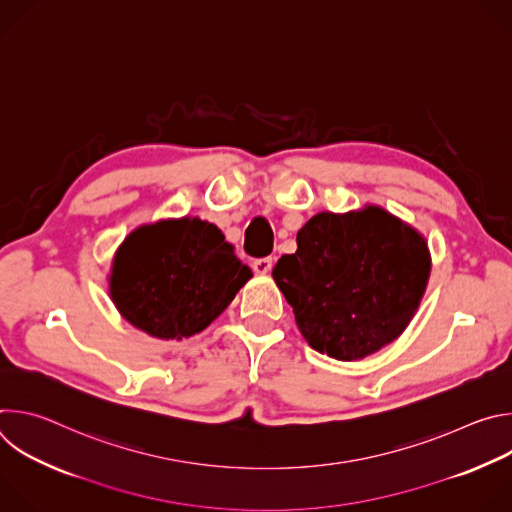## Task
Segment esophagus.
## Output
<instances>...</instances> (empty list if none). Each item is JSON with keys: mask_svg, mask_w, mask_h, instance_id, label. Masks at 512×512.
<instances>
[{"mask_svg": "<svg viewBox=\"0 0 512 512\" xmlns=\"http://www.w3.org/2000/svg\"><path fill=\"white\" fill-rule=\"evenodd\" d=\"M253 269H255V273H259V275H267V273H271V269H273V259H271V257L255 259V261H253Z\"/></svg>", "mask_w": 512, "mask_h": 512, "instance_id": "esophagus-1", "label": "esophagus"}]
</instances>
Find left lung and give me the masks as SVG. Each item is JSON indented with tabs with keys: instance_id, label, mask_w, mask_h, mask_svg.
I'll use <instances>...</instances> for the list:
<instances>
[{
	"instance_id": "obj_1",
	"label": "left lung",
	"mask_w": 512,
	"mask_h": 512,
	"mask_svg": "<svg viewBox=\"0 0 512 512\" xmlns=\"http://www.w3.org/2000/svg\"><path fill=\"white\" fill-rule=\"evenodd\" d=\"M273 279L308 344L360 360L397 340L413 320L431 271L425 237L383 206L318 212L298 231Z\"/></svg>"
}]
</instances>
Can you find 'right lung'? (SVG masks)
Returning <instances> with one entry per match:
<instances>
[{"label":"right lung","mask_w":512,"mask_h":512,"mask_svg":"<svg viewBox=\"0 0 512 512\" xmlns=\"http://www.w3.org/2000/svg\"><path fill=\"white\" fill-rule=\"evenodd\" d=\"M251 277L221 229L186 214L139 225L123 239L109 296L137 330L182 340L208 328Z\"/></svg>","instance_id":"right-lung-1"}]
</instances>
